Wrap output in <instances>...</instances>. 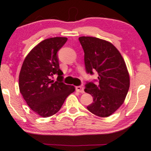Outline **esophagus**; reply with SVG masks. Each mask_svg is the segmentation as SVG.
Returning <instances> with one entry per match:
<instances>
[{
  "label": "esophagus",
  "mask_w": 151,
  "mask_h": 151,
  "mask_svg": "<svg viewBox=\"0 0 151 151\" xmlns=\"http://www.w3.org/2000/svg\"><path fill=\"white\" fill-rule=\"evenodd\" d=\"M76 91H77V92H79V93H84V89H83V87L81 86H76Z\"/></svg>",
  "instance_id": "1"
}]
</instances>
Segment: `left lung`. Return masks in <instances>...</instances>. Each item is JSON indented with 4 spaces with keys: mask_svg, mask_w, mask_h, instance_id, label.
Listing matches in <instances>:
<instances>
[{
    "mask_svg": "<svg viewBox=\"0 0 151 151\" xmlns=\"http://www.w3.org/2000/svg\"><path fill=\"white\" fill-rule=\"evenodd\" d=\"M79 42L84 52L86 72L99 74V85L89 82L84 91L93 96L87 109L101 117H109L124 103L130 85L124 60L112 43L91 36H81Z\"/></svg>",
    "mask_w": 151,
    "mask_h": 151,
    "instance_id": "obj_1",
    "label": "left lung"
}]
</instances>
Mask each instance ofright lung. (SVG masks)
I'll return each mask as SVG.
<instances>
[{
    "mask_svg": "<svg viewBox=\"0 0 151 151\" xmlns=\"http://www.w3.org/2000/svg\"><path fill=\"white\" fill-rule=\"evenodd\" d=\"M68 38L54 37L43 40L26 56L19 76V91L29 108L43 117L55 115L67 97L75 91L74 86L62 82L57 52ZM58 75L54 82L51 77Z\"/></svg>",
    "mask_w": 151,
    "mask_h": 151,
    "instance_id": "right-lung-1",
    "label": "right lung"
}]
</instances>
